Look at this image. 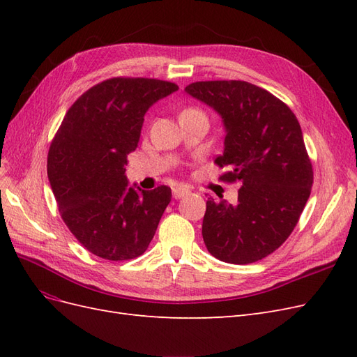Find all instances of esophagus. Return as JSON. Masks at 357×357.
Here are the masks:
<instances>
[{
    "label": "esophagus",
    "instance_id": "1",
    "mask_svg": "<svg viewBox=\"0 0 357 357\" xmlns=\"http://www.w3.org/2000/svg\"><path fill=\"white\" fill-rule=\"evenodd\" d=\"M189 193H190V190L185 186H176L174 189H172V197H174L176 199L185 198L186 195H189Z\"/></svg>",
    "mask_w": 357,
    "mask_h": 357
}]
</instances>
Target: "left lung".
Listing matches in <instances>:
<instances>
[{
	"instance_id": "obj_1",
	"label": "left lung",
	"mask_w": 357,
	"mask_h": 357,
	"mask_svg": "<svg viewBox=\"0 0 357 357\" xmlns=\"http://www.w3.org/2000/svg\"><path fill=\"white\" fill-rule=\"evenodd\" d=\"M222 117L223 181H240L238 202L208 198L202 220L207 250L245 265L271 255L296 226L310 198L312 167L296 116L277 96L241 80L190 83L185 89Z\"/></svg>"
}]
</instances>
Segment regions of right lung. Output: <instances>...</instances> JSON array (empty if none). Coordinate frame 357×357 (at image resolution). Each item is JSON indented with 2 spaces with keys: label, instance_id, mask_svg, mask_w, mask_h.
Here are the masks:
<instances>
[{
  "label": "right lung",
  "instance_id": "1",
  "mask_svg": "<svg viewBox=\"0 0 357 357\" xmlns=\"http://www.w3.org/2000/svg\"><path fill=\"white\" fill-rule=\"evenodd\" d=\"M176 91L156 79L104 80L70 107L50 144L47 176L61 218L86 250L107 261L142 256L171 201L168 186H129L125 165L147 110Z\"/></svg>",
  "mask_w": 357,
  "mask_h": 357
}]
</instances>
